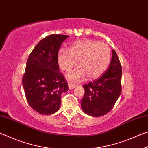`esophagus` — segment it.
<instances>
[{
  "instance_id": "34e87169",
  "label": "esophagus",
  "mask_w": 148,
  "mask_h": 148,
  "mask_svg": "<svg viewBox=\"0 0 148 148\" xmlns=\"http://www.w3.org/2000/svg\"><path fill=\"white\" fill-rule=\"evenodd\" d=\"M68 85H69V87L70 89H74L75 87H76V84H75L74 83H73V82H68Z\"/></svg>"
}]
</instances>
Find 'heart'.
Instances as JSON below:
<instances>
[{
	"label": "heart",
	"instance_id": "heart-1",
	"mask_svg": "<svg viewBox=\"0 0 148 148\" xmlns=\"http://www.w3.org/2000/svg\"><path fill=\"white\" fill-rule=\"evenodd\" d=\"M111 59L109 46L94 40H82L72 44L70 49L62 48L58 55L59 66L64 71L69 72L76 66L78 69L71 72L69 79H81L86 76L89 79L101 76L108 66Z\"/></svg>",
	"mask_w": 148,
	"mask_h": 148
}]
</instances>
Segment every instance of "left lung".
<instances>
[{
    "instance_id": "8db88e82",
    "label": "left lung",
    "mask_w": 148,
    "mask_h": 148,
    "mask_svg": "<svg viewBox=\"0 0 148 148\" xmlns=\"http://www.w3.org/2000/svg\"><path fill=\"white\" fill-rule=\"evenodd\" d=\"M121 62L116 51L112 49V60L106 72L83 86L85 93L81 106L85 113L93 117L108 113L121 92Z\"/></svg>"
}]
</instances>
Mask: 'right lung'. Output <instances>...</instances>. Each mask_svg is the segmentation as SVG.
I'll list each match as a JSON object with an SVG mask.
<instances>
[{
    "instance_id": "add662e5",
    "label": "right lung",
    "mask_w": 148,
    "mask_h": 148,
    "mask_svg": "<svg viewBox=\"0 0 148 148\" xmlns=\"http://www.w3.org/2000/svg\"><path fill=\"white\" fill-rule=\"evenodd\" d=\"M69 36L51 34L45 37L27 59L22 79L25 94L30 106L40 114L50 115L58 111L61 95L69 89L58 64L59 47Z\"/></svg>"
}]
</instances>
